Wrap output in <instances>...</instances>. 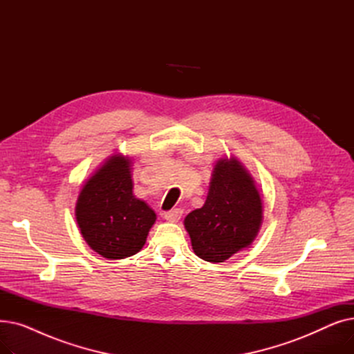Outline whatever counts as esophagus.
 <instances>
[{
    "label": "esophagus",
    "instance_id": "1",
    "mask_svg": "<svg viewBox=\"0 0 354 354\" xmlns=\"http://www.w3.org/2000/svg\"><path fill=\"white\" fill-rule=\"evenodd\" d=\"M182 214H183V211L180 208H175V209H171V211H165L163 218L166 221H169V222H178L180 219Z\"/></svg>",
    "mask_w": 354,
    "mask_h": 354
}]
</instances>
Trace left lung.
Segmentation results:
<instances>
[{
    "instance_id": "1",
    "label": "left lung",
    "mask_w": 354,
    "mask_h": 354,
    "mask_svg": "<svg viewBox=\"0 0 354 354\" xmlns=\"http://www.w3.org/2000/svg\"><path fill=\"white\" fill-rule=\"evenodd\" d=\"M263 221V202L251 175L235 159L215 167L205 205L185 218L194 252L205 261L224 263L254 241Z\"/></svg>"
}]
</instances>
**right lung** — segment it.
<instances>
[{
	"label": "right lung",
	"instance_id": "right-lung-1",
	"mask_svg": "<svg viewBox=\"0 0 354 354\" xmlns=\"http://www.w3.org/2000/svg\"><path fill=\"white\" fill-rule=\"evenodd\" d=\"M130 162L111 156L83 187L76 219L88 247L109 259L135 255L146 243L156 214L133 195Z\"/></svg>",
	"mask_w": 354,
	"mask_h": 354
}]
</instances>
